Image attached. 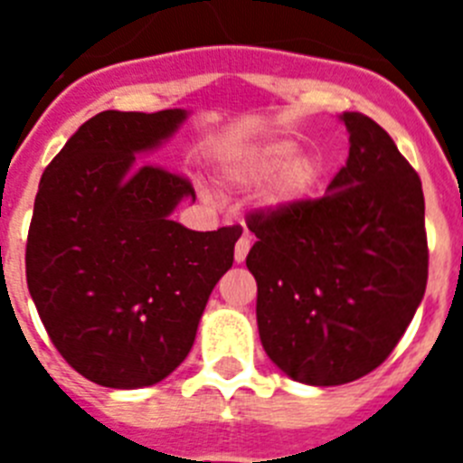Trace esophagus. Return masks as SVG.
Masks as SVG:
<instances>
[{"instance_id": "obj_1", "label": "esophagus", "mask_w": 463, "mask_h": 463, "mask_svg": "<svg viewBox=\"0 0 463 463\" xmlns=\"http://www.w3.org/2000/svg\"><path fill=\"white\" fill-rule=\"evenodd\" d=\"M248 252H250V236L243 234L239 241H236L234 260H236V261H245V257H248Z\"/></svg>"}]
</instances>
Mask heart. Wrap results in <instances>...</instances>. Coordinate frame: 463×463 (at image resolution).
<instances>
[{"mask_svg":"<svg viewBox=\"0 0 463 463\" xmlns=\"http://www.w3.org/2000/svg\"><path fill=\"white\" fill-rule=\"evenodd\" d=\"M229 178L239 185L273 181L269 192L273 206H294L317 192L325 165L313 155H298L297 143L271 141L236 159L229 166Z\"/></svg>","mask_w":463,"mask_h":463,"instance_id":"1","label":"heart"}]
</instances>
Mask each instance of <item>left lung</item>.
Returning <instances> with one entry per match:
<instances>
[{
	"mask_svg": "<svg viewBox=\"0 0 463 463\" xmlns=\"http://www.w3.org/2000/svg\"><path fill=\"white\" fill-rule=\"evenodd\" d=\"M341 120L350 155L326 194L248 218L261 345L282 373L315 387L378 369L429 276L420 175L378 122Z\"/></svg>",
	"mask_w": 463,
	"mask_h": 463,
	"instance_id": "8db88e82",
	"label": "left lung"
}]
</instances>
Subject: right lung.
<instances>
[{
  "instance_id": "1",
  "label": "right lung",
  "mask_w": 463,
  "mask_h": 463,
  "mask_svg": "<svg viewBox=\"0 0 463 463\" xmlns=\"http://www.w3.org/2000/svg\"><path fill=\"white\" fill-rule=\"evenodd\" d=\"M185 110H104L41 175L27 234V288L57 353L113 390L165 380L192 350L243 229L192 232L169 218L185 175L138 162Z\"/></svg>"
}]
</instances>
